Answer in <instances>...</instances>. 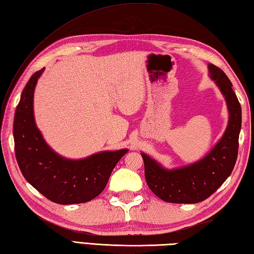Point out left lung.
<instances>
[{"instance_id": "1", "label": "left lung", "mask_w": 254, "mask_h": 254, "mask_svg": "<svg viewBox=\"0 0 254 254\" xmlns=\"http://www.w3.org/2000/svg\"><path fill=\"white\" fill-rule=\"evenodd\" d=\"M209 73L226 99L229 119L223 137L201 160L190 166L167 170L141 152L147 185L166 202L197 203L209 198L226 181L238 156L241 107L233 84L222 69L209 64Z\"/></svg>"}]
</instances>
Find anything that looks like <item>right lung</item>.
<instances>
[{
    "label": "right lung",
    "instance_id": "right-lung-1",
    "mask_svg": "<svg viewBox=\"0 0 254 254\" xmlns=\"http://www.w3.org/2000/svg\"><path fill=\"white\" fill-rule=\"evenodd\" d=\"M43 70L29 79L16 108L13 133L17 163L27 182L51 201L87 202L105 190L127 149L102 151L81 160H69L52 150L35 126L33 115L34 87Z\"/></svg>",
    "mask_w": 254,
    "mask_h": 254
}]
</instances>
